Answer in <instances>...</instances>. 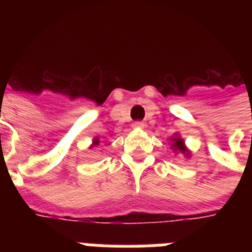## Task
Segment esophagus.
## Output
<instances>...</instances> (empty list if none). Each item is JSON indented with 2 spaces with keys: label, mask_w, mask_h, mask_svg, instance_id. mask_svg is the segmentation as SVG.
<instances>
[{
  "label": "esophagus",
  "mask_w": 252,
  "mask_h": 252,
  "mask_svg": "<svg viewBox=\"0 0 252 252\" xmlns=\"http://www.w3.org/2000/svg\"><path fill=\"white\" fill-rule=\"evenodd\" d=\"M133 128H137V129H140V128H144V123H141V122H136V123H133Z\"/></svg>",
  "instance_id": "34e87169"
}]
</instances>
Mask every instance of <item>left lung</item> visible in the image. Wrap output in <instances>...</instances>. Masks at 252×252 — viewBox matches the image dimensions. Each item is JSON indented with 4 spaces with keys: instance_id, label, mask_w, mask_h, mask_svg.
Instances as JSON below:
<instances>
[{
    "instance_id": "1",
    "label": "left lung",
    "mask_w": 252,
    "mask_h": 252,
    "mask_svg": "<svg viewBox=\"0 0 252 252\" xmlns=\"http://www.w3.org/2000/svg\"><path fill=\"white\" fill-rule=\"evenodd\" d=\"M170 141H171L172 152H175V154H180V156H183V157L187 158V159L191 157V150L186 146L184 140L180 137L179 133L174 134V136L170 138Z\"/></svg>"
}]
</instances>
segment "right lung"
I'll use <instances>...</instances> for the list:
<instances>
[{"instance_id":"right-lung-1","label":"right lung","mask_w":252,"mask_h":252,"mask_svg":"<svg viewBox=\"0 0 252 252\" xmlns=\"http://www.w3.org/2000/svg\"><path fill=\"white\" fill-rule=\"evenodd\" d=\"M98 145H99V137H94V138H93V142H91V145L89 146V149L96 148Z\"/></svg>"}]
</instances>
